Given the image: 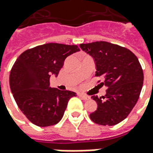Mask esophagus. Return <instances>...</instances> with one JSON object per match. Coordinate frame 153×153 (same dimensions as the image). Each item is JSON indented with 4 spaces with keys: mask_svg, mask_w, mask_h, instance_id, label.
<instances>
[{
    "mask_svg": "<svg viewBox=\"0 0 153 153\" xmlns=\"http://www.w3.org/2000/svg\"><path fill=\"white\" fill-rule=\"evenodd\" d=\"M79 96L82 98L83 100H84V101H87V100H89L90 99V97L89 96H87V95H84V94H82V93H79L78 94Z\"/></svg>",
    "mask_w": 153,
    "mask_h": 153,
    "instance_id": "esophagus-1",
    "label": "esophagus"
}]
</instances>
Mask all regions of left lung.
<instances>
[{
    "label": "left lung",
    "instance_id": "1",
    "mask_svg": "<svg viewBox=\"0 0 153 153\" xmlns=\"http://www.w3.org/2000/svg\"><path fill=\"white\" fill-rule=\"evenodd\" d=\"M79 47L95 60V76L104 78L100 85L108 88L105 96H92L97 109L90 114V119L97 125H117L138 102L143 83L141 65L131 51L116 44L100 41Z\"/></svg>",
    "mask_w": 153,
    "mask_h": 153
}]
</instances>
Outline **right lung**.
Instances as JSON below:
<instances>
[{
    "mask_svg": "<svg viewBox=\"0 0 153 153\" xmlns=\"http://www.w3.org/2000/svg\"><path fill=\"white\" fill-rule=\"evenodd\" d=\"M79 51L77 45L46 43L26 50L15 60L10 87L19 108L33 124L47 127L62 119L76 93L51 88L50 77L57 76L65 58Z\"/></svg>",
    "mask_w": 153,
    "mask_h": 153,
    "instance_id": "add662e5",
    "label": "right lung"
}]
</instances>
